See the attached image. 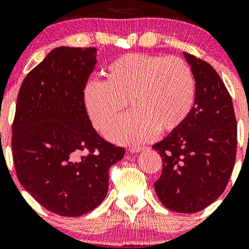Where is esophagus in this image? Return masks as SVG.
Segmentation results:
<instances>
[{"label": "esophagus", "mask_w": 249, "mask_h": 249, "mask_svg": "<svg viewBox=\"0 0 249 249\" xmlns=\"http://www.w3.org/2000/svg\"><path fill=\"white\" fill-rule=\"evenodd\" d=\"M144 150V146H130L128 147V151L131 153H137V152H141V151Z\"/></svg>", "instance_id": "esophagus-1"}]
</instances>
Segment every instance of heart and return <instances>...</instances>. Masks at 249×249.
Returning <instances> with one entry per match:
<instances>
[{"label": "heart", "mask_w": 249, "mask_h": 249, "mask_svg": "<svg viewBox=\"0 0 249 249\" xmlns=\"http://www.w3.org/2000/svg\"><path fill=\"white\" fill-rule=\"evenodd\" d=\"M104 82L90 81L83 89V103L93 126L105 133L126 107L125 116L108 138L137 144L156 133L177 130L194 103L196 82L190 65L178 57L132 53L105 68Z\"/></svg>", "instance_id": "1"}]
</instances>
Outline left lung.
Masks as SVG:
<instances>
[{
	"mask_svg": "<svg viewBox=\"0 0 249 249\" xmlns=\"http://www.w3.org/2000/svg\"><path fill=\"white\" fill-rule=\"evenodd\" d=\"M196 79L190 115L153 145L162 170L154 182L161 204L178 213H196L221 196L236 158L238 125L232 97L206 61L184 53Z\"/></svg>",
	"mask_w": 249,
	"mask_h": 249,
	"instance_id": "obj_1",
	"label": "left lung"
}]
</instances>
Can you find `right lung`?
I'll use <instances>...</instances> for the list:
<instances>
[{"instance_id": "obj_1", "label": "right lung", "mask_w": 249, "mask_h": 249, "mask_svg": "<svg viewBox=\"0 0 249 249\" xmlns=\"http://www.w3.org/2000/svg\"><path fill=\"white\" fill-rule=\"evenodd\" d=\"M96 48L59 47L25 76L13 122L17 179L38 204L79 216L104 200L108 170L125 150L102 138L83 103Z\"/></svg>"}]
</instances>
